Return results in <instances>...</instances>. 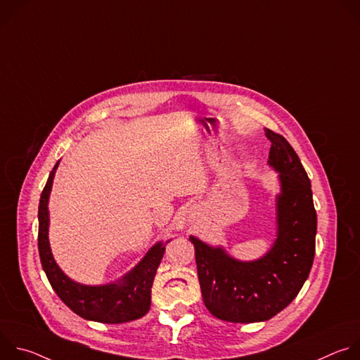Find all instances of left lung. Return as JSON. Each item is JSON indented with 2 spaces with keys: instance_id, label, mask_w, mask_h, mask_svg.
<instances>
[{
  "instance_id": "1",
  "label": "left lung",
  "mask_w": 360,
  "mask_h": 360,
  "mask_svg": "<svg viewBox=\"0 0 360 360\" xmlns=\"http://www.w3.org/2000/svg\"><path fill=\"white\" fill-rule=\"evenodd\" d=\"M272 142L268 165L278 172L276 239L255 261L233 258L221 245L189 236L202 299L218 319L232 323L265 322L296 297L315 258L316 211L311 181L290 143L265 129Z\"/></svg>"
}]
</instances>
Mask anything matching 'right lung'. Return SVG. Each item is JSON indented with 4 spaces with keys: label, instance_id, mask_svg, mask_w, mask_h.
I'll list each match as a JSON object with an SVG mask.
<instances>
[{
    "label": "right lung",
    "instance_id": "obj_1",
    "mask_svg": "<svg viewBox=\"0 0 360 360\" xmlns=\"http://www.w3.org/2000/svg\"><path fill=\"white\" fill-rule=\"evenodd\" d=\"M60 161L51 171L38 207V250L42 269L60 299L78 316L99 323H125L142 318L150 307V288L165 252V243L157 242L143 258L121 279L105 285H84L72 281L58 266L51 252L49 193Z\"/></svg>",
    "mask_w": 360,
    "mask_h": 360
}]
</instances>
